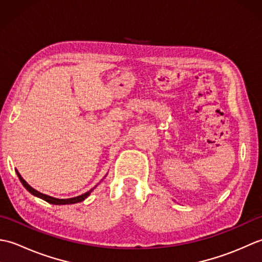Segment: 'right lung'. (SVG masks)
<instances>
[{
    "label": "right lung",
    "mask_w": 262,
    "mask_h": 262,
    "mask_svg": "<svg viewBox=\"0 0 262 262\" xmlns=\"http://www.w3.org/2000/svg\"><path fill=\"white\" fill-rule=\"evenodd\" d=\"M15 172H16V174H18L21 183H22V185H24V187L27 189L28 191H29L30 193H32L33 196H36V197L40 198V199H43V200H45V202H47V203H49V204H53V205H70V204L81 203V202H83V200H84L85 198H88L89 196H90V193L93 191V189L97 187V186H96L94 188H92L91 190H89L88 192L81 194V196L73 197V198H66V199H58V198H54V197H52V196H48V194H45V193H41V192L37 191L36 189H33L31 186L28 185V183L25 181L24 178H22L21 174L18 172V170H15Z\"/></svg>",
    "instance_id": "1"
}]
</instances>
